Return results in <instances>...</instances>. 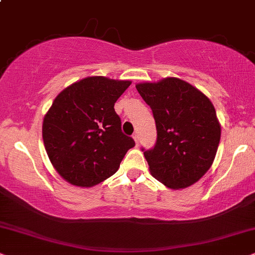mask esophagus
<instances>
[{
	"label": "esophagus",
	"instance_id": "1",
	"mask_svg": "<svg viewBox=\"0 0 255 255\" xmlns=\"http://www.w3.org/2000/svg\"><path fill=\"white\" fill-rule=\"evenodd\" d=\"M133 138H134L135 143H136V146H138V144H140V136H138L137 134H134L133 135Z\"/></svg>",
	"mask_w": 255,
	"mask_h": 255
}]
</instances>
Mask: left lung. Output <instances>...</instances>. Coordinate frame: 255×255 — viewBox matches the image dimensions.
<instances>
[{
    "instance_id": "left-lung-1",
    "label": "left lung",
    "mask_w": 255,
    "mask_h": 255,
    "mask_svg": "<svg viewBox=\"0 0 255 255\" xmlns=\"http://www.w3.org/2000/svg\"><path fill=\"white\" fill-rule=\"evenodd\" d=\"M153 112L157 137L143 150L151 175L172 189L199 181L211 168L221 136L213 104L204 93L178 77L137 83Z\"/></svg>"
}]
</instances>
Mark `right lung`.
<instances>
[{"mask_svg":"<svg viewBox=\"0 0 255 255\" xmlns=\"http://www.w3.org/2000/svg\"><path fill=\"white\" fill-rule=\"evenodd\" d=\"M130 81L89 76L63 89L42 125L51 165L74 186L93 187L117 173L134 140L121 130L117 100Z\"/></svg>","mask_w":255,"mask_h":255,"instance_id":"obj_1","label":"right lung"}]
</instances>
